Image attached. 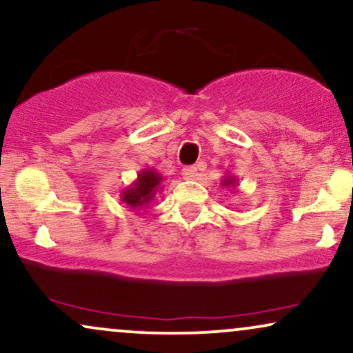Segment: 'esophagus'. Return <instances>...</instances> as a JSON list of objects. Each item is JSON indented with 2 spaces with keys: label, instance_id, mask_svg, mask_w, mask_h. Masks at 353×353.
I'll list each match as a JSON object with an SVG mask.
<instances>
[{
  "label": "esophagus",
  "instance_id": "1",
  "mask_svg": "<svg viewBox=\"0 0 353 353\" xmlns=\"http://www.w3.org/2000/svg\"><path fill=\"white\" fill-rule=\"evenodd\" d=\"M182 176H184L185 181H194L195 176H197V168L195 165H188V168L182 169Z\"/></svg>",
  "mask_w": 353,
  "mask_h": 353
}]
</instances>
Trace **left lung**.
<instances>
[{
	"instance_id": "left-lung-1",
	"label": "left lung",
	"mask_w": 353,
	"mask_h": 353,
	"mask_svg": "<svg viewBox=\"0 0 353 353\" xmlns=\"http://www.w3.org/2000/svg\"><path fill=\"white\" fill-rule=\"evenodd\" d=\"M220 185L225 189H235L236 185H239V179H236L235 176H232V174H225L222 177V182H220Z\"/></svg>"
}]
</instances>
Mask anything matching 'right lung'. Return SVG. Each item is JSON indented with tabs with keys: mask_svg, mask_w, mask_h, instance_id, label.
<instances>
[{
	"mask_svg": "<svg viewBox=\"0 0 353 353\" xmlns=\"http://www.w3.org/2000/svg\"><path fill=\"white\" fill-rule=\"evenodd\" d=\"M163 176L156 169L148 168L138 172V177L121 190V202L133 212L150 209L156 194L161 192Z\"/></svg>",
	"mask_w": 353,
	"mask_h": 353,
	"instance_id": "1",
	"label": "right lung"
}]
</instances>
